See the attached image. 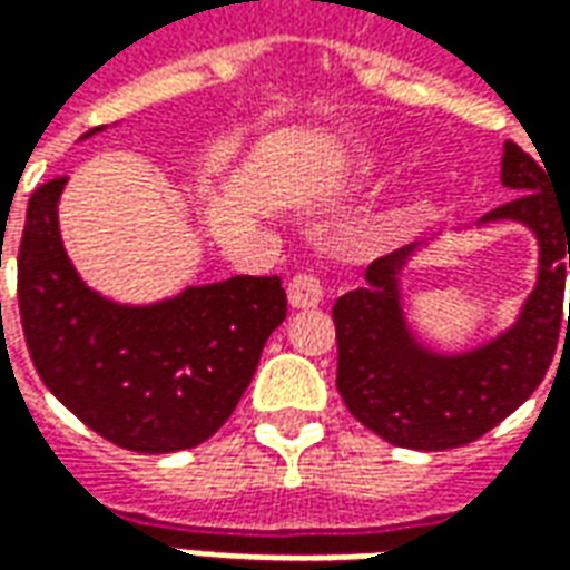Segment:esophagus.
<instances>
[{
    "mask_svg": "<svg viewBox=\"0 0 570 570\" xmlns=\"http://www.w3.org/2000/svg\"><path fill=\"white\" fill-rule=\"evenodd\" d=\"M286 296H289V305L293 308H317L323 302V284L317 274L298 272L289 286H286Z\"/></svg>",
    "mask_w": 570,
    "mask_h": 570,
    "instance_id": "obj_1",
    "label": "esophagus"
}]
</instances>
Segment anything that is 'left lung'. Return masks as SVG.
I'll list each match as a JSON object with an SVG mask.
<instances>
[{"label": "left lung", "mask_w": 570, "mask_h": 570, "mask_svg": "<svg viewBox=\"0 0 570 570\" xmlns=\"http://www.w3.org/2000/svg\"><path fill=\"white\" fill-rule=\"evenodd\" d=\"M501 176L519 195L485 219H519L540 240V281L510 333L466 357L421 351L400 321L396 298L394 274L409 247L370 262V284L333 305L335 387L347 412L391 445L442 452L479 440L538 391L559 333H570V204L552 195L547 170L515 142L503 146Z\"/></svg>", "instance_id": "1"}]
</instances>
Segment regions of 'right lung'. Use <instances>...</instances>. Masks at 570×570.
I'll return each instance as SVG.
<instances>
[{
  "label": "right lung",
  "instance_id": "obj_1",
  "mask_svg": "<svg viewBox=\"0 0 570 570\" xmlns=\"http://www.w3.org/2000/svg\"><path fill=\"white\" fill-rule=\"evenodd\" d=\"M63 183L57 176L32 191L18 249L32 366L104 440L142 454L195 449L235 412L268 335L284 323L281 277L237 274L151 308L112 305L81 284L63 253Z\"/></svg>",
  "mask_w": 570,
  "mask_h": 570
}]
</instances>
